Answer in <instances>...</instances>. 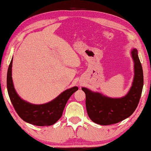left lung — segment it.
Wrapping results in <instances>:
<instances>
[{
  "mask_svg": "<svg viewBox=\"0 0 151 151\" xmlns=\"http://www.w3.org/2000/svg\"><path fill=\"white\" fill-rule=\"evenodd\" d=\"M134 76L130 89L124 96L112 98L82 87L86 94V107L90 119L100 125H110L122 121L134 113L142 93L143 73L137 50H131Z\"/></svg>",
  "mask_w": 151,
  "mask_h": 151,
  "instance_id": "obj_1",
  "label": "left lung"
}]
</instances>
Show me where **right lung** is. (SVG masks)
<instances>
[{
    "instance_id": "1",
    "label": "right lung",
    "mask_w": 151,
    "mask_h": 151,
    "mask_svg": "<svg viewBox=\"0 0 151 151\" xmlns=\"http://www.w3.org/2000/svg\"><path fill=\"white\" fill-rule=\"evenodd\" d=\"M13 58L7 73V90L16 113L23 120L38 126H51L60 119L66 103L78 88L74 86L63 91L52 101L40 105L32 104L21 98L16 92L12 77Z\"/></svg>"
}]
</instances>
